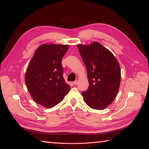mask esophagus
Segmentation results:
<instances>
[{
  "instance_id": "esophagus-1",
  "label": "esophagus",
  "mask_w": 149,
  "mask_h": 149,
  "mask_svg": "<svg viewBox=\"0 0 149 149\" xmlns=\"http://www.w3.org/2000/svg\"><path fill=\"white\" fill-rule=\"evenodd\" d=\"M77 83H78V81H74L73 82V84L74 85H76Z\"/></svg>"
}]
</instances>
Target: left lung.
<instances>
[{"label":"left lung","instance_id":"1","mask_svg":"<svg viewBox=\"0 0 149 149\" xmlns=\"http://www.w3.org/2000/svg\"><path fill=\"white\" fill-rule=\"evenodd\" d=\"M78 48L86 67L89 86L82 92L85 102L92 109L102 110L114 101L120 82L119 64L112 53L100 43L79 44Z\"/></svg>","mask_w":149,"mask_h":149}]
</instances>
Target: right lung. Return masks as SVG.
Here are the masks:
<instances>
[{
  "instance_id": "1",
  "label": "right lung",
  "mask_w": 149,
  "mask_h": 149,
  "mask_svg": "<svg viewBox=\"0 0 149 149\" xmlns=\"http://www.w3.org/2000/svg\"><path fill=\"white\" fill-rule=\"evenodd\" d=\"M68 45L43 44L37 48L28 66L25 83L33 100L47 108L60 102L70 86L63 78L62 58Z\"/></svg>"
}]
</instances>
